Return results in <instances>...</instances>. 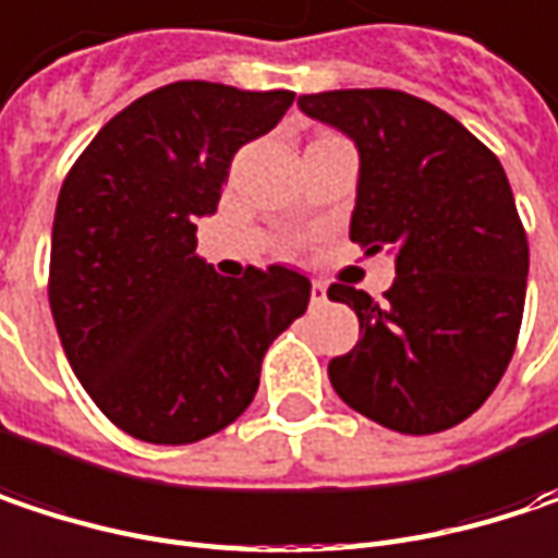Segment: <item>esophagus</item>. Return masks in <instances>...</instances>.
<instances>
[{
	"instance_id": "34e87169",
	"label": "esophagus",
	"mask_w": 558,
	"mask_h": 558,
	"mask_svg": "<svg viewBox=\"0 0 558 558\" xmlns=\"http://www.w3.org/2000/svg\"><path fill=\"white\" fill-rule=\"evenodd\" d=\"M329 300V290L323 280H313V303H326Z\"/></svg>"
}]
</instances>
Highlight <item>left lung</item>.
I'll use <instances>...</instances> for the list:
<instances>
[{
  "mask_svg": "<svg viewBox=\"0 0 558 558\" xmlns=\"http://www.w3.org/2000/svg\"><path fill=\"white\" fill-rule=\"evenodd\" d=\"M296 105L361 153L351 242L396 252L380 303L348 283L329 287L361 323V341L329 361L331 386L383 428H453L492 396L521 331L531 248L508 175L425 98L341 88Z\"/></svg>",
  "mask_w": 558,
  "mask_h": 558,
  "instance_id": "8db88e82",
  "label": "left lung"
}]
</instances>
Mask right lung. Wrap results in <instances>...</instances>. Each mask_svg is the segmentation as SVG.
I'll use <instances>...</instances> for the list:
<instances>
[{"label": "right lung", "mask_w": 558, "mask_h": 558, "mask_svg": "<svg viewBox=\"0 0 558 558\" xmlns=\"http://www.w3.org/2000/svg\"><path fill=\"white\" fill-rule=\"evenodd\" d=\"M293 98L162 85L98 130L60 187L47 283L57 335L92 402L136 440L194 444L232 425L268 344L306 313L300 271L220 278L194 252L232 156Z\"/></svg>", "instance_id": "1"}]
</instances>
